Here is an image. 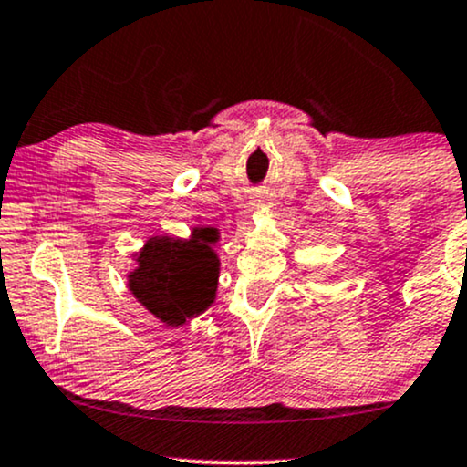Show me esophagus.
Returning a JSON list of instances; mask_svg holds the SVG:
<instances>
[{"instance_id": "34e87169", "label": "esophagus", "mask_w": 467, "mask_h": 467, "mask_svg": "<svg viewBox=\"0 0 467 467\" xmlns=\"http://www.w3.org/2000/svg\"><path fill=\"white\" fill-rule=\"evenodd\" d=\"M265 204H267L265 195H256V198H254V206H265Z\"/></svg>"}]
</instances>
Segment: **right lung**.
Instances as JSON below:
<instances>
[{
  "mask_svg": "<svg viewBox=\"0 0 467 467\" xmlns=\"http://www.w3.org/2000/svg\"><path fill=\"white\" fill-rule=\"evenodd\" d=\"M215 228L195 230L191 239L151 237L139 252L128 287L151 316L180 326L215 300L219 261L211 250Z\"/></svg>",
  "mask_w": 467,
  "mask_h": 467,
  "instance_id": "obj_1",
  "label": "right lung"
}]
</instances>
